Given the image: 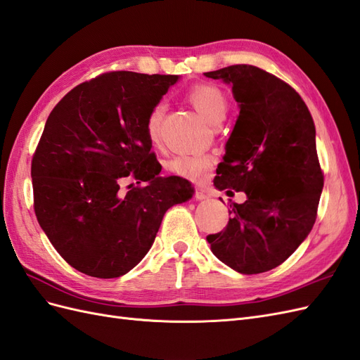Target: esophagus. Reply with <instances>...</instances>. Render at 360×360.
Returning <instances> with one entry per match:
<instances>
[{
	"label": "esophagus",
	"instance_id": "obj_1",
	"mask_svg": "<svg viewBox=\"0 0 360 360\" xmlns=\"http://www.w3.org/2000/svg\"><path fill=\"white\" fill-rule=\"evenodd\" d=\"M193 197H195L197 200H209L212 195H210V191L207 188L195 186V189H193Z\"/></svg>",
	"mask_w": 360,
	"mask_h": 360
}]
</instances>
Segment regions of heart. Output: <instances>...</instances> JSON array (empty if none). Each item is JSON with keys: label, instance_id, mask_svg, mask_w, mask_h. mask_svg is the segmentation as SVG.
<instances>
[{"label": "heart", "instance_id": "1", "mask_svg": "<svg viewBox=\"0 0 360 360\" xmlns=\"http://www.w3.org/2000/svg\"><path fill=\"white\" fill-rule=\"evenodd\" d=\"M188 100L193 104L204 118L212 124H219L229 112V98L226 92L215 84H195L188 92ZM165 116V104L158 103L145 116V131L148 138L156 142L159 139ZM213 165V158L204 153H183L168 162V171L172 176L200 181L207 176Z\"/></svg>", "mask_w": 360, "mask_h": 360}]
</instances>
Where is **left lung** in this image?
<instances>
[{"label": "left lung", "instance_id": "1", "mask_svg": "<svg viewBox=\"0 0 360 360\" xmlns=\"http://www.w3.org/2000/svg\"><path fill=\"white\" fill-rule=\"evenodd\" d=\"M204 75L230 83L240 109L213 183L247 195L230 202L226 229L206 239L231 269L265 273L283 264L315 224L324 174L312 115L294 87L257 66Z\"/></svg>", "mask_w": 360, "mask_h": 360}]
</instances>
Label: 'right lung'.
I'll list each match as a JSON object with an SVG mask.
<instances>
[{"label": "right lung", "mask_w": 360, "mask_h": 360, "mask_svg": "<svg viewBox=\"0 0 360 360\" xmlns=\"http://www.w3.org/2000/svg\"><path fill=\"white\" fill-rule=\"evenodd\" d=\"M177 80L104 72L75 86L48 116L32 159L34 213L57 252L83 274L129 273L151 248L165 212L192 197L186 179L159 176L145 131L148 110ZM129 179L139 186L122 191Z\"/></svg>", "instance_id": "right-lung-1"}]
</instances>
